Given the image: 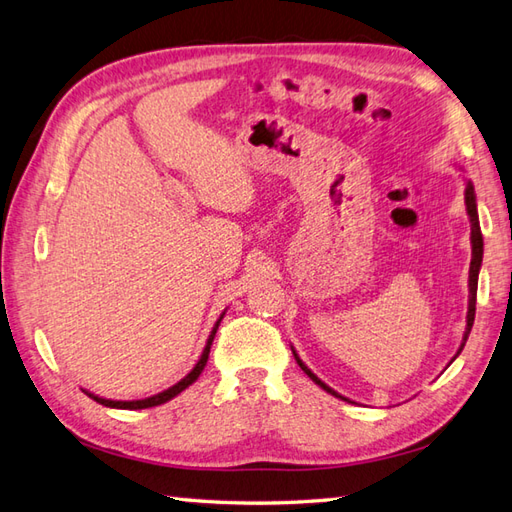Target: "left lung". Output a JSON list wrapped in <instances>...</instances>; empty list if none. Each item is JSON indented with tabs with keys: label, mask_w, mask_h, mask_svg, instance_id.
Returning <instances> with one entry per match:
<instances>
[{
	"label": "left lung",
	"mask_w": 512,
	"mask_h": 512,
	"mask_svg": "<svg viewBox=\"0 0 512 512\" xmlns=\"http://www.w3.org/2000/svg\"><path fill=\"white\" fill-rule=\"evenodd\" d=\"M464 203H467V214H469V221H471V267H469V311H467V331H464V337H462V344L456 352V357L462 352L464 344H467L469 339V333H471V326H473V320H475V300H478V276H480V267H482V256H484V241H482V230H480V219H478V203H475V190H473V184L471 181H467V190H464ZM293 350V348H291ZM293 357L295 361H298V366L309 374V377L320 385L322 390H326L328 394L333 396H339V399H344L342 394H337L333 388H328V385L324 381H320L315 377V374L304 366L302 359L298 357V352L293 350ZM453 357V359H456ZM451 359V361H453ZM449 361V363H451ZM348 401V399H344Z\"/></svg>",
	"instance_id": "1"
}]
</instances>
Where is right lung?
I'll list each match as a JSON object with an SVG mask.
<instances>
[{
	"label": "right lung",
	"mask_w": 512,
	"mask_h": 512,
	"mask_svg": "<svg viewBox=\"0 0 512 512\" xmlns=\"http://www.w3.org/2000/svg\"><path fill=\"white\" fill-rule=\"evenodd\" d=\"M223 315H225V311L221 313L217 324H214L212 333H210L208 342H206V348H203L201 357H199V361H197V366L192 368L179 383H175L173 388H168V390H164V392H160V394H153V396H149V399H140V401H111V399H102V396L92 394V392H87V390H83V392L89 396V399H94L96 403L105 405V407H116V410H146V407H155V405H162V403H166V401H170V399H175V396L184 392V390L188 388V385L195 383V381L199 379V374L203 372V368H206L208 355H210V346H212V342H214V335H217V328H219V324H221V320H223Z\"/></svg>",
	"instance_id": "obj_1"
}]
</instances>
